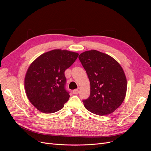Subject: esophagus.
<instances>
[{
  "mask_svg": "<svg viewBox=\"0 0 151 151\" xmlns=\"http://www.w3.org/2000/svg\"><path fill=\"white\" fill-rule=\"evenodd\" d=\"M73 94H77L79 93V90L77 89H74V90H73Z\"/></svg>",
  "mask_w": 151,
  "mask_h": 151,
  "instance_id": "esophagus-1",
  "label": "esophagus"
}]
</instances>
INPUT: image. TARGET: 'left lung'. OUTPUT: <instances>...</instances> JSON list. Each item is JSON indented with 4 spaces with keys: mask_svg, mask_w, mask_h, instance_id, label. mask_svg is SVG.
Wrapping results in <instances>:
<instances>
[{
    "mask_svg": "<svg viewBox=\"0 0 151 151\" xmlns=\"http://www.w3.org/2000/svg\"><path fill=\"white\" fill-rule=\"evenodd\" d=\"M79 60L90 81L91 93L83 102L90 112L103 116L115 111L125 99L127 79L115 59L97 50L82 53Z\"/></svg>",
    "mask_w": 151,
    "mask_h": 151,
    "instance_id": "left-lung-1",
    "label": "left lung"
}]
</instances>
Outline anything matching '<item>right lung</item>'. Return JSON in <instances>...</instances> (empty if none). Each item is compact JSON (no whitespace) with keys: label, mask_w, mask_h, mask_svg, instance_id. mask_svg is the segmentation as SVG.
Instances as JSON below:
<instances>
[{"label":"right lung","mask_w":151,"mask_h":151,"mask_svg":"<svg viewBox=\"0 0 151 151\" xmlns=\"http://www.w3.org/2000/svg\"><path fill=\"white\" fill-rule=\"evenodd\" d=\"M78 55L67 50H53L42 54L31 63L25 77V90L29 101L39 111L55 113L69 99L64 72Z\"/></svg>","instance_id":"obj_1"}]
</instances>
